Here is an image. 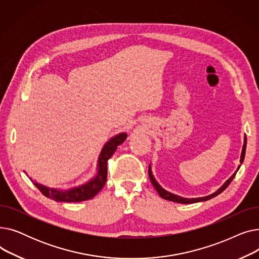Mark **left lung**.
I'll use <instances>...</instances> for the list:
<instances>
[{"instance_id": "obj_1", "label": "left lung", "mask_w": 259, "mask_h": 259, "mask_svg": "<svg viewBox=\"0 0 259 259\" xmlns=\"http://www.w3.org/2000/svg\"><path fill=\"white\" fill-rule=\"evenodd\" d=\"M246 147H247V137L244 135V143H243V146H242V151H241V156H240V164H242V161L244 159V155H246ZM240 168V165L238 166L237 170L235 171V173L231 176V178L219 189L217 191H215L214 193H212L211 195H208V196H203V197H198V198H185V197H181L179 195H175L173 193H170L168 191H166V190L164 188H161L159 186V184L155 181L154 176L152 174V171H151V167L149 166V178H150V181L153 185V187L155 188V190L157 191V193L159 194V196L161 198L164 199H167V200H170V201H175V202H180V203H193V202H198V201H205V200H209L215 196H217L219 194H221L224 190L231 184V182L233 181V179L235 178L236 175V172L238 171V169Z\"/></svg>"}]
</instances>
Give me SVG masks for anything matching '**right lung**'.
Segmentation results:
<instances>
[{
	"label": "right lung",
	"mask_w": 259,
	"mask_h": 259,
	"mask_svg": "<svg viewBox=\"0 0 259 259\" xmlns=\"http://www.w3.org/2000/svg\"><path fill=\"white\" fill-rule=\"evenodd\" d=\"M127 139V133H119L112 138L110 141L107 142L103 147L101 154L98 160V173L94 178L88 183L80 185L78 187L68 189V190H60L54 188H48L44 185L37 183H33L34 186L39 190L42 194L46 197L53 199L56 201H64V202H77L84 201L93 198L97 195L107 181V162L110 158L117 147L125 142ZM31 180V179H30Z\"/></svg>",
	"instance_id": "right-lung-1"
}]
</instances>
